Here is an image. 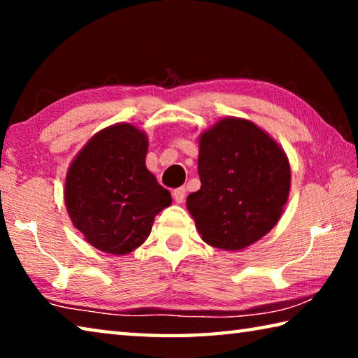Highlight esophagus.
Wrapping results in <instances>:
<instances>
[{"label":"esophagus","instance_id":"obj_1","mask_svg":"<svg viewBox=\"0 0 358 358\" xmlns=\"http://www.w3.org/2000/svg\"><path fill=\"white\" fill-rule=\"evenodd\" d=\"M173 199H175V202L177 203H183L185 202V197H186V187H177V189H175L173 192Z\"/></svg>","mask_w":358,"mask_h":358}]
</instances>
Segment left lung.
<instances>
[{"label": "left lung", "instance_id": "8db88e82", "mask_svg": "<svg viewBox=\"0 0 358 358\" xmlns=\"http://www.w3.org/2000/svg\"><path fill=\"white\" fill-rule=\"evenodd\" d=\"M201 189L186 199L205 243L243 250L262 238L287 202L290 167L278 143L248 120L224 118L199 142Z\"/></svg>", "mask_w": 358, "mask_h": 358}]
</instances>
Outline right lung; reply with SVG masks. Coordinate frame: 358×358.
<instances>
[{"mask_svg":"<svg viewBox=\"0 0 358 358\" xmlns=\"http://www.w3.org/2000/svg\"><path fill=\"white\" fill-rule=\"evenodd\" d=\"M148 138L131 124H115L90 141L66 177L64 202L90 245L128 254L148 238L155 216L172 203L145 167Z\"/></svg>","mask_w":358,"mask_h":358,"instance_id":"obj_1","label":"right lung"}]
</instances>
